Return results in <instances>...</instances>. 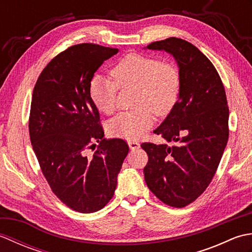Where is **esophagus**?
Masks as SVG:
<instances>
[{
  "label": "esophagus",
  "mask_w": 252,
  "mask_h": 252,
  "mask_svg": "<svg viewBox=\"0 0 252 252\" xmlns=\"http://www.w3.org/2000/svg\"><path fill=\"white\" fill-rule=\"evenodd\" d=\"M127 144H129V147L130 149H132V151H136V149H138L141 146V144L136 141H129Z\"/></svg>",
  "instance_id": "1"
}]
</instances>
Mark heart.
Wrapping results in <instances>:
<instances>
[{
	"label": "heart",
	"instance_id": "obj_1",
	"mask_svg": "<svg viewBox=\"0 0 252 252\" xmlns=\"http://www.w3.org/2000/svg\"><path fill=\"white\" fill-rule=\"evenodd\" d=\"M111 79L97 74L90 83V96L94 106L105 115L116 109L117 91L135 88V106L111 119V135L135 140L153 126L154 112L162 116L173 108L180 94L179 69L170 62L138 53L122 57L110 70Z\"/></svg>",
	"mask_w": 252,
	"mask_h": 252
}]
</instances>
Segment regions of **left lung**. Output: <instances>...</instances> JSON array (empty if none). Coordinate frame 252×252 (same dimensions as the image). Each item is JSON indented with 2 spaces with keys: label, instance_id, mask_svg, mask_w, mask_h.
Wrapping results in <instances>:
<instances>
[{
  "label": "left lung",
  "instance_id": "1",
  "mask_svg": "<svg viewBox=\"0 0 252 252\" xmlns=\"http://www.w3.org/2000/svg\"><path fill=\"white\" fill-rule=\"evenodd\" d=\"M148 50L164 51L178 63L176 104L155 134L175 145L143 143L148 155L145 182L165 205L183 208L210 184L228 140V107L221 78L206 55L185 40L169 37Z\"/></svg>",
  "mask_w": 252,
  "mask_h": 252
}]
</instances>
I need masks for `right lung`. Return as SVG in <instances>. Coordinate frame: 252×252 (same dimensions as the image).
Masks as SVG:
<instances>
[{"mask_svg":"<svg viewBox=\"0 0 252 252\" xmlns=\"http://www.w3.org/2000/svg\"><path fill=\"white\" fill-rule=\"evenodd\" d=\"M119 52L92 43L69 47L47 63L32 93L29 134L53 192L81 213L104 208L129 153L120 138L105 140L90 83L105 61ZM99 145L93 157L86 149Z\"/></svg>","mask_w":252,"mask_h":252,"instance_id":"add662e5","label":"right lung"}]
</instances>
